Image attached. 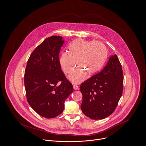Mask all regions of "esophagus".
<instances>
[{
  "instance_id": "34e87169",
  "label": "esophagus",
  "mask_w": 146,
  "mask_h": 146,
  "mask_svg": "<svg viewBox=\"0 0 146 146\" xmlns=\"http://www.w3.org/2000/svg\"><path fill=\"white\" fill-rule=\"evenodd\" d=\"M73 88H74V90H79V88H80L79 86H77V85H76V84H73Z\"/></svg>"
}]
</instances>
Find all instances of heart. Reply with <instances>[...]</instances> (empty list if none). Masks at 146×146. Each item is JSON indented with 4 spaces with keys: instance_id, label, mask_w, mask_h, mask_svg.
I'll use <instances>...</instances> for the list:
<instances>
[{
    "instance_id": "heart-1",
    "label": "heart",
    "mask_w": 146,
    "mask_h": 146,
    "mask_svg": "<svg viewBox=\"0 0 146 146\" xmlns=\"http://www.w3.org/2000/svg\"><path fill=\"white\" fill-rule=\"evenodd\" d=\"M68 49V52H63L60 55L59 61L65 73L71 72L76 62L78 66L68 77L73 83H80L84 81L87 74L92 76L96 73L108 57L106 47L99 41L78 38L69 44Z\"/></svg>"
}]
</instances>
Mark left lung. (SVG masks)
<instances>
[{"label": "left lung", "mask_w": 146, "mask_h": 146, "mask_svg": "<svg viewBox=\"0 0 146 146\" xmlns=\"http://www.w3.org/2000/svg\"><path fill=\"white\" fill-rule=\"evenodd\" d=\"M123 78L121 65L115 54L100 73L81 84L83 113L94 120L112 114L123 94Z\"/></svg>", "instance_id": "obj_1"}]
</instances>
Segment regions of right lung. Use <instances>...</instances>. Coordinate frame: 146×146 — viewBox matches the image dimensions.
<instances>
[{
    "instance_id": "1",
    "label": "right lung",
    "mask_w": 146,
    "mask_h": 146,
    "mask_svg": "<svg viewBox=\"0 0 146 146\" xmlns=\"http://www.w3.org/2000/svg\"><path fill=\"white\" fill-rule=\"evenodd\" d=\"M64 42L57 36L44 40L31 54L25 72L27 100L33 110L48 119L62 113L65 100L73 91L59 61Z\"/></svg>"
}]
</instances>
